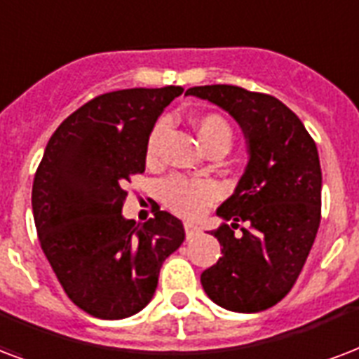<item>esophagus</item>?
I'll return each mask as SVG.
<instances>
[{
	"mask_svg": "<svg viewBox=\"0 0 359 359\" xmlns=\"http://www.w3.org/2000/svg\"><path fill=\"white\" fill-rule=\"evenodd\" d=\"M184 231H186V237H188V239H191V237H196V235L201 233V229L190 222H184Z\"/></svg>",
	"mask_w": 359,
	"mask_h": 359,
	"instance_id": "1",
	"label": "esophagus"
}]
</instances>
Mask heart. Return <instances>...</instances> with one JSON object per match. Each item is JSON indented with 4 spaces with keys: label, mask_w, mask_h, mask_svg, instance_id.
Returning a JSON list of instances; mask_svg holds the SVG:
<instances>
[{
    "label": "heart",
    "mask_w": 359,
    "mask_h": 359,
    "mask_svg": "<svg viewBox=\"0 0 359 359\" xmlns=\"http://www.w3.org/2000/svg\"><path fill=\"white\" fill-rule=\"evenodd\" d=\"M199 139L209 150H224L228 152L233 143V130L222 114L209 113L196 120ZM163 133V124L152 128L147 139V160L156 161L160 154V139ZM218 186L209 179L201 177H186V175H173L160 184V199L169 210L184 218H196L203 215L210 205L218 199Z\"/></svg>",
    "instance_id": "b5f03b06"
}]
</instances>
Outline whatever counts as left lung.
Masks as SVG:
<instances>
[{
  "mask_svg": "<svg viewBox=\"0 0 359 359\" xmlns=\"http://www.w3.org/2000/svg\"><path fill=\"white\" fill-rule=\"evenodd\" d=\"M186 95L226 109L250 144L239 186L216 210L233 220L212 231L222 258L201 273V284L220 307L259 313L292 290L316 239L322 215L316 143L294 111L269 94L210 84L186 90Z\"/></svg>",
  "mask_w": 359,
  "mask_h": 359,
  "instance_id": "left-lung-1",
  "label": "left lung"
}]
</instances>
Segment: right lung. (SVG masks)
<instances>
[{
  "mask_svg": "<svg viewBox=\"0 0 359 359\" xmlns=\"http://www.w3.org/2000/svg\"><path fill=\"white\" fill-rule=\"evenodd\" d=\"M182 86L101 94L54 131L35 171L32 205L39 243L76 307L120 320L149 305L163 259L184 241L182 222L154 210L126 220V184L144 173L147 139Z\"/></svg>",
  "mask_w": 359,
  "mask_h": 359,
  "instance_id": "add662e5",
  "label": "right lung"
}]
</instances>
